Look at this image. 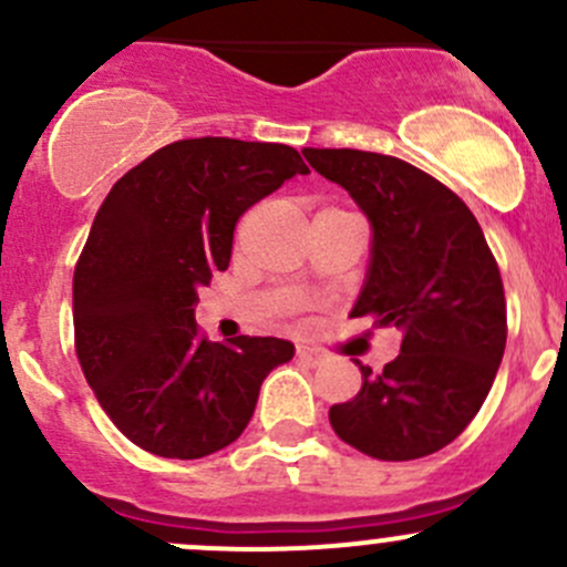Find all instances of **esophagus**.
Returning <instances> with one entry per match:
<instances>
[{"label":"esophagus","mask_w":567,"mask_h":567,"mask_svg":"<svg viewBox=\"0 0 567 567\" xmlns=\"http://www.w3.org/2000/svg\"><path fill=\"white\" fill-rule=\"evenodd\" d=\"M296 357L301 359L305 364H310V368H316V364H320L326 359L323 351H318V348H310V346H301L299 351H296Z\"/></svg>","instance_id":"esophagus-1"}]
</instances>
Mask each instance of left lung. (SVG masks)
Segmentation results:
<instances>
[{"instance_id":"left-lung-1","label":"left lung","mask_w":567,"mask_h":567,"mask_svg":"<svg viewBox=\"0 0 567 567\" xmlns=\"http://www.w3.org/2000/svg\"><path fill=\"white\" fill-rule=\"evenodd\" d=\"M373 225V260L351 316L403 334L381 373L329 409L337 436L379 461L447 447L488 398L507 342L499 266L466 203L409 162L351 147H307Z\"/></svg>"}]
</instances>
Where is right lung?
I'll list each match as a JSON object with an SVG mask.
<instances>
[{
    "mask_svg": "<svg viewBox=\"0 0 567 567\" xmlns=\"http://www.w3.org/2000/svg\"><path fill=\"white\" fill-rule=\"evenodd\" d=\"M299 151L199 136L128 169L95 214L73 271V331L84 379L117 431L162 458H203L236 442L260 384L293 342H210L197 290L225 271L241 214L293 175Z\"/></svg>",
    "mask_w": 567,
    "mask_h": 567,
    "instance_id": "obj_1",
    "label": "right lung"
}]
</instances>
